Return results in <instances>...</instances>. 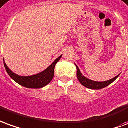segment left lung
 Masks as SVG:
<instances>
[{
    "mask_svg": "<svg viewBox=\"0 0 128 128\" xmlns=\"http://www.w3.org/2000/svg\"><path fill=\"white\" fill-rule=\"evenodd\" d=\"M76 67V76L78 79L83 86L86 87L87 88L92 89V90H99V89H102L106 88L107 86H108L110 85L111 83H113L119 75H118L116 76H115L114 78H113L112 79H110L109 80H107V81H104V82H96V81H94V80H91L87 78L86 77L83 76V74L80 73V70L78 68Z\"/></svg>",
    "mask_w": 128,
    "mask_h": 128,
    "instance_id": "1",
    "label": "left lung"
}]
</instances>
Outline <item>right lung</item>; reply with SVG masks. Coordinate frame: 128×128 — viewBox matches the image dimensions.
I'll return each mask as SVG.
<instances>
[{
    "label": "right lung",
    "mask_w": 128,
    "mask_h": 128,
    "mask_svg": "<svg viewBox=\"0 0 128 128\" xmlns=\"http://www.w3.org/2000/svg\"><path fill=\"white\" fill-rule=\"evenodd\" d=\"M60 58H61V56L55 60L54 62L49 68L46 69L45 71L42 72L39 74L34 75V76H18L11 71L8 68L7 65L5 64V62H4V66L8 74L10 75V76L14 81L18 83L19 85L25 87V88H28L38 89L41 88L42 87L47 86L48 84L51 82L54 75L55 66L57 62L59 61Z\"/></svg>",
    "instance_id": "1"
}]
</instances>
